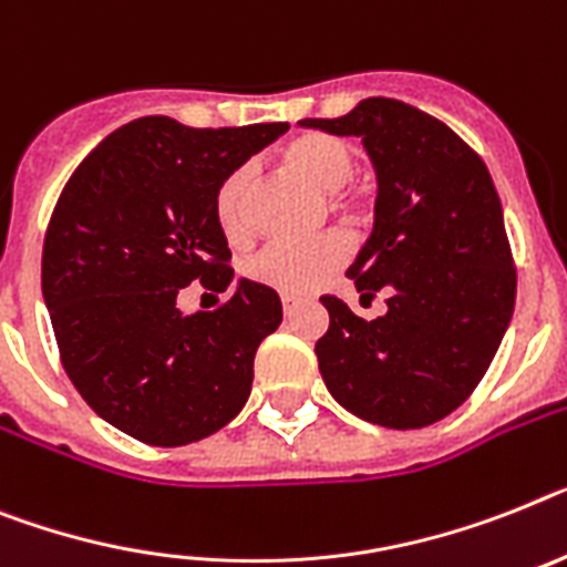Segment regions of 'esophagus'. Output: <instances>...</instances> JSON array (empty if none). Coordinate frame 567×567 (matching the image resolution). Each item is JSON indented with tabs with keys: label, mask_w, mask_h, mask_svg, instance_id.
<instances>
[{
	"label": "esophagus",
	"mask_w": 567,
	"mask_h": 567,
	"mask_svg": "<svg viewBox=\"0 0 567 567\" xmlns=\"http://www.w3.org/2000/svg\"><path fill=\"white\" fill-rule=\"evenodd\" d=\"M297 306H299L297 297H282V308H285V313H288V317H291V313L297 311Z\"/></svg>",
	"instance_id": "34e87169"
}]
</instances>
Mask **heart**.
I'll return each instance as SVG.
<instances>
[{
  "instance_id": "1",
  "label": "heart",
  "mask_w": 567,
  "mask_h": 567,
  "mask_svg": "<svg viewBox=\"0 0 567 567\" xmlns=\"http://www.w3.org/2000/svg\"><path fill=\"white\" fill-rule=\"evenodd\" d=\"M285 166L322 193H337L354 173V152L346 141L322 132L288 141L282 150ZM254 184L256 166L239 164L216 189L218 230L230 245H245L254 236ZM351 245L340 233H328L313 241H274L247 261V276L285 297H302L320 288L328 276L349 261Z\"/></svg>"
}]
</instances>
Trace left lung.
I'll return each instance as SVG.
<instances>
[{
  "instance_id": "obj_1",
  "label": "left lung",
  "mask_w": 567,
  "mask_h": 567,
  "mask_svg": "<svg viewBox=\"0 0 567 567\" xmlns=\"http://www.w3.org/2000/svg\"><path fill=\"white\" fill-rule=\"evenodd\" d=\"M299 126L357 135L378 173L374 230L349 268L378 320L322 297L317 340L334 401L378 426L421 430L467 401L493 363L516 306L502 202L478 152L446 123L392 97Z\"/></svg>"
}]
</instances>
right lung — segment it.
<instances>
[{"instance_id": "right-lung-1", "label": "right lung", "mask_w": 567, "mask_h": 567, "mask_svg": "<svg viewBox=\"0 0 567 567\" xmlns=\"http://www.w3.org/2000/svg\"><path fill=\"white\" fill-rule=\"evenodd\" d=\"M288 123L193 130L150 114L85 155L42 245V297L65 374L103 421L184 446L239 415L259 342L282 322L276 291L239 279L216 311L181 313V288L225 293L230 247L218 184Z\"/></svg>"}]
</instances>
